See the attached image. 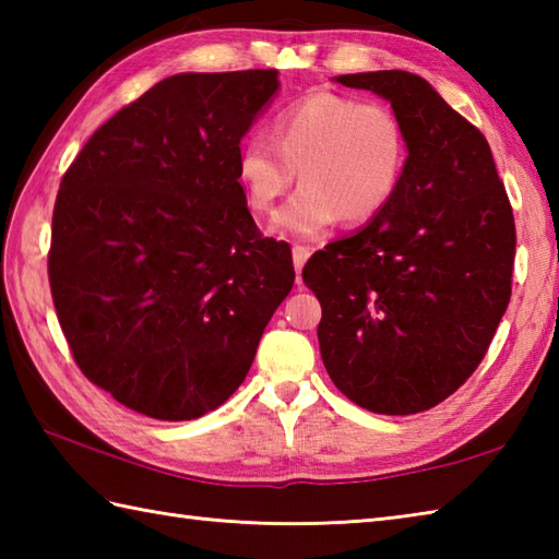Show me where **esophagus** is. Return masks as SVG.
<instances>
[{
  "label": "esophagus",
  "mask_w": 559,
  "mask_h": 559,
  "mask_svg": "<svg viewBox=\"0 0 559 559\" xmlns=\"http://www.w3.org/2000/svg\"><path fill=\"white\" fill-rule=\"evenodd\" d=\"M310 247H302V245H295L293 247V264H295V271H302V266H305V261L310 259Z\"/></svg>",
  "instance_id": "esophagus-1"
}]
</instances>
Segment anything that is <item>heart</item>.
Wrapping results in <instances>:
<instances>
[{"label": "heart", "mask_w": 559, "mask_h": 559, "mask_svg": "<svg viewBox=\"0 0 559 559\" xmlns=\"http://www.w3.org/2000/svg\"><path fill=\"white\" fill-rule=\"evenodd\" d=\"M406 158V132L389 105L319 91L273 117L271 139L252 134L242 141L237 177L249 209L269 213L300 170L302 187L273 228L310 240L341 218L365 223L382 213Z\"/></svg>", "instance_id": "obj_1"}]
</instances>
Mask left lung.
I'll list each match as a JSON object with an SVG mask.
<instances>
[{
	"mask_svg": "<svg viewBox=\"0 0 559 559\" xmlns=\"http://www.w3.org/2000/svg\"><path fill=\"white\" fill-rule=\"evenodd\" d=\"M391 103L408 141L394 199L319 249L302 281L322 305L319 350L360 408H435L476 372L512 298L514 213L490 144L411 71L343 74Z\"/></svg>",
	"mask_w": 559,
	"mask_h": 559,
	"instance_id": "left-lung-1",
	"label": "left lung"
}]
</instances>
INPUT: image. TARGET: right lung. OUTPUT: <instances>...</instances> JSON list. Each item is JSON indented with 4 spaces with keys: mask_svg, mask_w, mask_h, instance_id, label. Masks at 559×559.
Instances as JSON below:
<instances>
[{
    "mask_svg": "<svg viewBox=\"0 0 559 559\" xmlns=\"http://www.w3.org/2000/svg\"><path fill=\"white\" fill-rule=\"evenodd\" d=\"M276 69L175 74L98 127L59 185L52 302L88 382L156 420L233 396L293 288L237 177Z\"/></svg>",
    "mask_w": 559,
    "mask_h": 559,
    "instance_id": "right-lung-1",
    "label": "right lung"
}]
</instances>
